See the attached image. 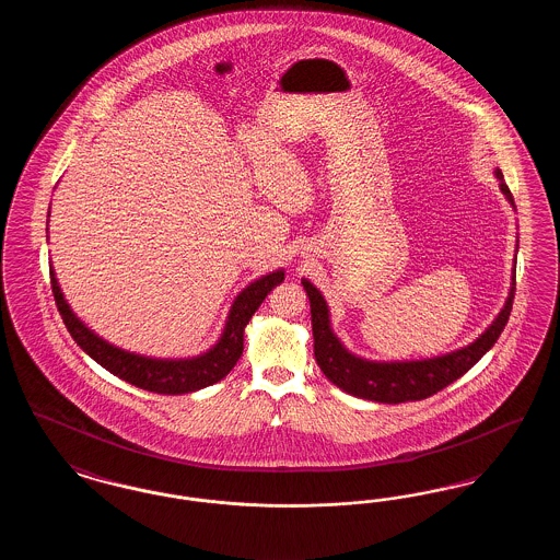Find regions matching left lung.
Listing matches in <instances>:
<instances>
[{"label": "left lung", "mask_w": 560, "mask_h": 560, "mask_svg": "<svg viewBox=\"0 0 560 560\" xmlns=\"http://www.w3.org/2000/svg\"><path fill=\"white\" fill-rule=\"evenodd\" d=\"M495 176L502 180V192L514 206L512 192L506 187L502 172ZM306 295L311 300V317H313V338H315V359L320 372L338 388L359 399L377 400V402H405V400H422L436 395L445 386H450L457 377H462L472 365H477L480 357L498 342L506 327L512 300L516 292V275L510 288L506 306L498 315V319L489 325V329L477 338L470 347L450 352L445 357H434L424 361H407V363H373L350 354L340 340L334 336L329 327V313L319 290L302 281Z\"/></svg>", "instance_id": "1"}]
</instances>
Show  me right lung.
Listing matches in <instances>:
<instances>
[{"label":"right lung","mask_w":560,"mask_h":560,"mask_svg":"<svg viewBox=\"0 0 560 560\" xmlns=\"http://www.w3.org/2000/svg\"><path fill=\"white\" fill-rule=\"evenodd\" d=\"M285 279L283 270L270 272L267 277L254 281L249 288H245L237 295L231 317L226 323V329L220 338V342L206 354L187 361H158L138 357L132 352H124L121 348L110 347L105 340H101L96 334H92L81 323L65 302L58 281L50 270V283H52L54 300L58 306V313L65 320L71 338L80 345L98 365H103L107 372L130 382L136 388L158 393V395H185L195 393L199 388H206L210 384L220 382L226 373L231 372L243 352V329L252 319V315L258 311V306L265 302L270 290L279 285Z\"/></svg>","instance_id":"obj_1"}]
</instances>
